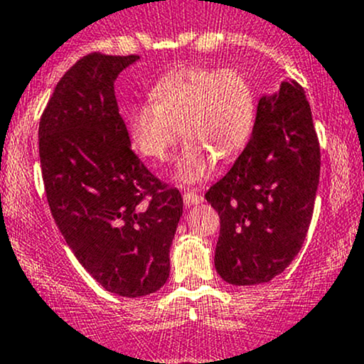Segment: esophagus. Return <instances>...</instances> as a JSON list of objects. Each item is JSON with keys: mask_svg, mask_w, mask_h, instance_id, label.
I'll return each mask as SVG.
<instances>
[{"mask_svg": "<svg viewBox=\"0 0 364 364\" xmlns=\"http://www.w3.org/2000/svg\"><path fill=\"white\" fill-rule=\"evenodd\" d=\"M183 203H186V206H191V204H199V203H203V196L196 194V193H193V191H187V193H183Z\"/></svg>", "mask_w": 364, "mask_h": 364, "instance_id": "1", "label": "esophagus"}]
</instances>
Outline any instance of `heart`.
I'll return each mask as SVG.
<instances>
[{
    "instance_id": "heart-1",
    "label": "heart",
    "mask_w": 364,
    "mask_h": 364,
    "mask_svg": "<svg viewBox=\"0 0 364 364\" xmlns=\"http://www.w3.org/2000/svg\"><path fill=\"white\" fill-rule=\"evenodd\" d=\"M153 101L129 106L125 124L142 156L163 161L186 137L173 175L182 183L204 181L220 160L246 146L256 117L252 85L239 70L175 68L151 87Z\"/></svg>"
}]
</instances>
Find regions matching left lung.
I'll list each match as a JSON object with an SVG mask.
<instances>
[{
    "mask_svg": "<svg viewBox=\"0 0 364 364\" xmlns=\"http://www.w3.org/2000/svg\"><path fill=\"white\" fill-rule=\"evenodd\" d=\"M320 182V144L304 89L284 80L259 97L249 142L206 201L220 215L215 268L232 285L280 275L311 223Z\"/></svg>",
    "mask_w": 364,
    "mask_h": 364,
    "instance_id": "8db88e82",
    "label": "left lung"
}]
</instances>
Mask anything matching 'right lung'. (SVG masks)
Wrapping results in <instances>:
<instances>
[{
  "label": "right lung",
  "mask_w": 364,
  "mask_h": 364,
  "mask_svg": "<svg viewBox=\"0 0 364 364\" xmlns=\"http://www.w3.org/2000/svg\"><path fill=\"white\" fill-rule=\"evenodd\" d=\"M137 55L91 53L56 84L39 122L48 204L79 263L108 292L165 285L183 201L142 165L118 113L115 80Z\"/></svg>",
  "instance_id": "right-lung-1"
}]
</instances>
